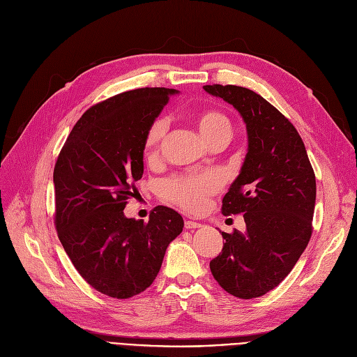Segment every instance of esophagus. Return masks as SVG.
<instances>
[{"instance_id": "obj_1", "label": "esophagus", "mask_w": 357, "mask_h": 357, "mask_svg": "<svg viewBox=\"0 0 357 357\" xmlns=\"http://www.w3.org/2000/svg\"><path fill=\"white\" fill-rule=\"evenodd\" d=\"M203 225H201L199 222H192V220H187L185 222V229H198Z\"/></svg>"}]
</instances>
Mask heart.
Returning a JSON list of instances; mask_svg holds the SVG:
<instances>
[{
    "mask_svg": "<svg viewBox=\"0 0 357 357\" xmlns=\"http://www.w3.org/2000/svg\"><path fill=\"white\" fill-rule=\"evenodd\" d=\"M195 126L207 144L220 137H230L231 126L229 119L215 111H203L195 116ZM167 132V121L165 118L154 119L146 132L144 149L147 158L158 156L160 144ZM220 187V178L214 172H198L183 176H175L162 183V194L175 204L188 211L203 208L208 195Z\"/></svg>",
    "mask_w": 357,
    "mask_h": 357,
    "instance_id": "1",
    "label": "heart"
}]
</instances>
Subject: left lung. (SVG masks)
<instances>
[{"label":"left lung","instance_id":"1","mask_svg":"<svg viewBox=\"0 0 357 357\" xmlns=\"http://www.w3.org/2000/svg\"><path fill=\"white\" fill-rule=\"evenodd\" d=\"M242 116L248 149L223 198V214L243 213L245 231H222L223 250L210 261L215 282L239 299L259 298L280 284L312 235L314 169L291 122L255 91L204 86Z\"/></svg>","mask_w":357,"mask_h":357}]
</instances>
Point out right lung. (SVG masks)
<instances>
[{"label":"right lung","instance_id":"1","mask_svg":"<svg viewBox=\"0 0 357 357\" xmlns=\"http://www.w3.org/2000/svg\"><path fill=\"white\" fill-rule=\"evenodd\" d=\"M178 90L146 87L87 109L61 150L55 169V223L75 270L106 296L128 299L156 278L182 215L158 206L149 222L123 214L144 172L150 123Z\"/></svg>","mask_w":357,"mask_h":357}]
</instances>
